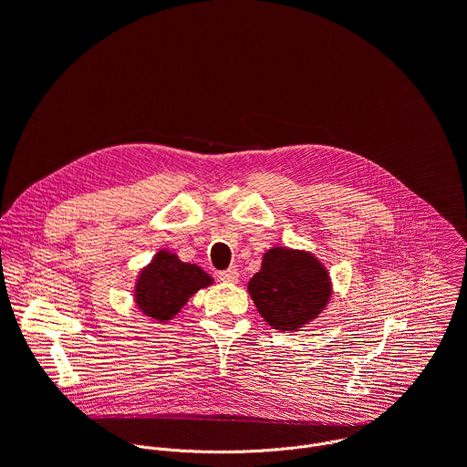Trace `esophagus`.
I'll return each mask as SVG.
<instances>
[{
    "label": "esophagus",
    "instance_id": "34e87169",
    "mask_svg": "<svg viewBox=\"0 0 467 467\" xmlns=\"http://www.w3.org/2000/svg\"><path fill=\"white\" fill-rule=\"evenodd\" d=\"M220 281H223V283H229V285H234V283H238V277H240V274H238V270L236 268H229V270H225V272H220Z\"/></svg>",
    "mask_w": 467,
    "mask_h": 467
}]
</instances>
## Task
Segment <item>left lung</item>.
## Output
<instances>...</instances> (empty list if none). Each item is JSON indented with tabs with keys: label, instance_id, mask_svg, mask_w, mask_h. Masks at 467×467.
I'll use <instances>...</instances> for the list:
<instances>
[{
	"label": "left lung",
	"instance_id": "left-lung-1",
	"mask_svg": "<svg viewBox=\"0 0 467 467\" xmlns=\"http://www.w3.org/2000/svg\"><path fill=\"white\" fill-rule=\"evenodd\" d=\"M247 292L258 314L277 330H303L328 306L332 281L325 264L305 249L275 245L262 254Z\"/></svg>",
	"mask_w": 467,
	"mask_h": 467
}]
</instances>
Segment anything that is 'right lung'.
Wrapping results in <instances>:
<instances>
[{"label": "right lung", "mask_w": 467, "mask_h": 467, "mask_svg": "<svg viewBox=\"0 0 467 467\" xmlns=\"http://www.w3.org/2000/svg\"><path fill=\"white\" fill-rule=\"evenodd\" d=\"M213 283L214 279L197 264L182 262L170 249H159L139 272L132 301L148 319L166 323L182 310L193 294Z\"/></svg>", "instance_id": "1"}]
</instances>
